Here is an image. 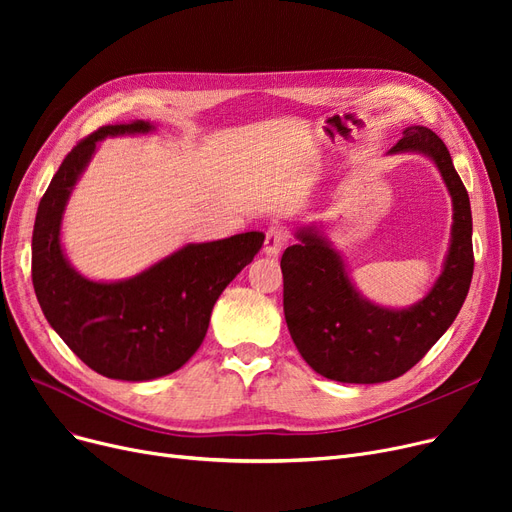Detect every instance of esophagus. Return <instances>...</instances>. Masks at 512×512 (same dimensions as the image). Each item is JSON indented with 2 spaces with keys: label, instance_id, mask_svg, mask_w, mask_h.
Here are the masks:
<instances>
[{
  "label": "esophagus",
  "instance_id": "34e87169",
  "mask_svg": "<svg viewBox=\"0 0 512 512\" xmlns=\"http://www.w3.org/2000/svg\"><path fill=\"white\" fill-rule=\"evenodd\" d=\"M286 242H288V230L284 226H272L265 232L263 251H265V255L276 257L284 249Z\"/></svg>",
  "mask_w": 512,
  "mask_h": 512
}]
</instances>
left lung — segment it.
<instances>
[{
	"label": "left lung",
	"instance_id": "8db88e82",
	"mask_svg": "<svg viewBox=\"0 0 512 512\" xmlns=\"http://www.w3.org/2000/svg\"><path fill=\"white\" fill-rule=\"evenodd\" d=\"M417 151L436 161L452 197V240L444 270L425 299L386 309L353 288L340 255L315 226L284 251V317L301 357L328 380L380 384L417 365L459 315L473 278V222L467 188L436 132L409 126L388 153Z\"/></svg>",
	"mask_w": 512,
	"mask_h": 512
}]
</instances>
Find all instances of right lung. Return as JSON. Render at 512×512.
Wrapping results in <instances>:
<instances>
[{
    "mask_svg": "<svg viewBox=\"0 0 512 512\" xmlns=\"http://www.w3.org/2000/svg\"><path fill=\"white\" fill-rule=\"evenodd\" d=\"M143 120L107 124L64 157L39 203L33 230V286L49 326L93 371L147 382L180 369L201 346L215 301L253 261L263 232L186 245L122 282H93L66 261L60 226L72 188L105 137L149 132Z\"/></svg>",
    "mask_w": 512,
    "mask_h": 512,
    "instance_id": "add662e5",
    "label": "right lung"
}]
</instances>
